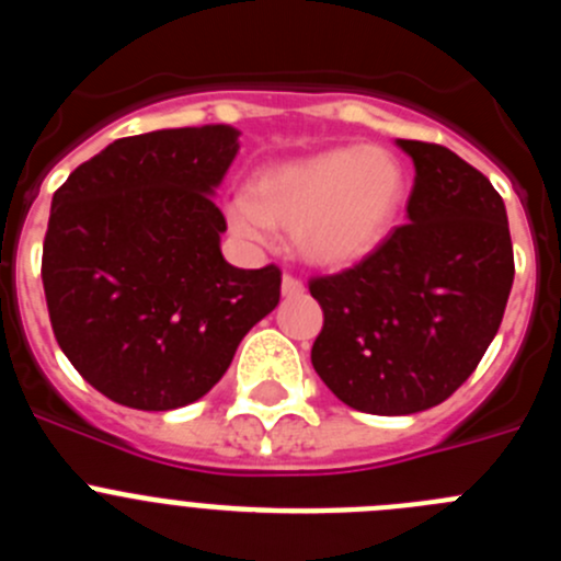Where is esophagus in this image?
<instances>
[{
  "mask_svg": "<svg viewBox=\"0 0 561 561\" xmlns=\"http://www.w3.org/2000/svg\"><path fill=\"white\" fill-rule=\"evenodd\" d=\"M280 291H284V297H300L306 291V286L300 277L284 275V280H280Z\"/></svg>",
  "mask_w": 561,
  "mask_h": 561,
  "instance_id": "esophagus-1",
  "label": "esophagus"
}]
</instances>
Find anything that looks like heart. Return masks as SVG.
Here are the masks:
<instances>
[{"mask_svg": "<svg viewBox=\"0 0 561 561\" xmlns=\"http://www.w3.org/2000/svg\"><path fill=\"white\" fill-rule=\"evenodd\" d=\"M408 171L385 148L342 146L264 171L227 207L232 230L266 244L275 225L323 266L362 261L390 236L408 199Z\"/></svg>", "mask_w": 561, "mask_h": 561, "instance_id": "heart-1", "label": "heart"}]
</instances>
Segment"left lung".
I'll use <instances>...</instances> for the list:
<instances>
[{
  "label": "left lung",
  "mask_w": 561,
  "mask_h": 561,
  "mask_svg": "<svg viewBox=\"0 0 561 561\" xmlns=\"http://www.w3.org/2000/svg\"><path fill=\"white\" fill-rule=\"evenodd\" d=\"M399 146L415 165L408 225L359 264L309 280L323 309L311 365L336 399L374 415L447 401L483 359L514 284L492 182L438 142Z\"/></svg>",
  "instance_id": "8db88e82"
}]
</instances>
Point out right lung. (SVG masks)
Returning <instances> with one entry per match:
<instances>
[{
  "label": "right lung",
  "mask_w": 561,
  "mask_h": 561,
  "mask_svg": "<svg viewBox=\"0 0 561 561\" xmlns=\"http://www.w3.org/2000/svg\"><path fill=\"white\" fill-rule=\"evenodd\" d=\"M238 151L230 126L123 137L53 196L42 280L58 345L106 399L134 410L199 401L238 342L280 300V270H236L213 187Z\"/></svg>",
  "instance_id": "1"
}]
</instances>
